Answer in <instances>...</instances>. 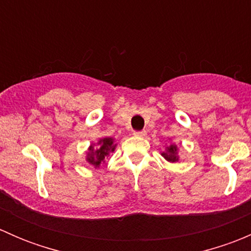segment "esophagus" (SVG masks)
Instances as JSON below:
<instances>
[{"mask_svg": "<svg viewBox=\"0 0 251 251\" xmlns=\"http://www.w3.org/2000/svg\"><path fill=\"white\" fill-rule=\"evenodd\" d=\"M135 136H137V137H146L147 136V131H136L135 133H133Z\"/></svg>", "mask_w": 251, "mask_h": 251, "instance_id": "esophagus-1", "label": "esophagus"}]
</instances>
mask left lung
<instances>
[{"label": "left lung", "instance_id": "8db88e82", "mask_svg": "<svg viewBox=\"0 0 251 251\" xmlns=\"http://www.w3.org/2000/svg\"><path fill=\"white\" fill-rule=\"evenodd\" d=\"M161 155L164 156V159L170 163H176L178 161L179 156H178V147L176 144H168L165 147V151H161Z\"/></svg>", "mask_w": 251, "mask_h": 251}]
</instances>
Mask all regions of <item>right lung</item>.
Wrapping results in <instances>:
<instances>
[{
	"label": "right lung",
	"instance_id": "right-lung-1",
	"mask_svg": "<svg viewBox=\"0 0 251 251\" xmlns=\"http://www.w3.org/2000/svg\"><path fill=\"white\" fill-rule=\"evenodd\" d=\"M96 147H95L94 146ZM116 143L114 138L104 137L100 138L96 144H91L88 151H86V161L95 168H100V164L104 163L105 158L115 151Z\"/></svg>",
	"mask_w": 251,
	"mask_h": 251
}]
</instances>
